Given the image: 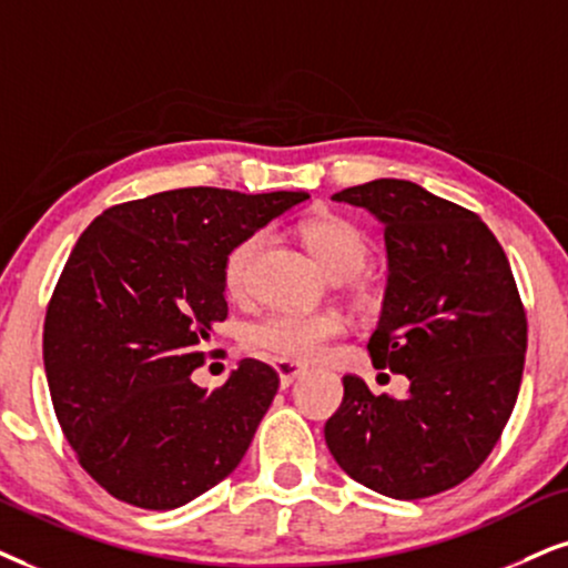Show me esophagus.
<instances>
[{
    "label": "esophagus",
    "instance_id": "34e87169",
    "mask_svg": "<svg viewBox=\"0 0 568 568\" xmlns=\"http://www.w3.org/2000/svg\"><path fill=\"white\" fill-rule=\"evenodd\" d=\"M275 372L280 375V385L288 387L293 379L306 375V367H304V364H298V362H283V358H280V362H275Z\"/></svg>",
    "mask_w": 568,
    "mask_h": 568
}]
</instances>
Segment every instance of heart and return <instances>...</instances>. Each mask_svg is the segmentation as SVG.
Instances as JSON below:
<instances>
[{"label": "heart", "mask_w": 568, "mask_h": 568, "mask_svg": "<svg viewBox=\"0 0 568 568\" xmlns=\"http://www.w3.org/2000/svg\"><path fill=\"white\" fill-rule=\"evenodd\" d=\"M301 241L312 251L314 260L329 277L346 280L364 270L369 260V239L356 222L341 214L320 212L306 217L298 225ZM264 233H251L241 239L225 254L222 262V285L227 296L243 298L248 293L251 264L260 254ZM346 329V322L337 312H298L283 308L256 322L248 333V346L270 358L283 362H312L325 351L327 341H333Z\"/></svg>", "instance_id": "heart-1"}]
</instances>
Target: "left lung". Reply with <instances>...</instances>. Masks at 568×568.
<instances>
[{"instance_id":"obj_1","label":"left lung","mask_w":568,"mask_h":568,"mask_svg":"<svg viewBox=\"0 0 568 568\" xmlns=\"http://www.w3.org/2000/svg\"><path fill=\"white\" fill-rule=\"evenodd\" d=\"M385 225L387 288L369 356L408 377L375 396L343 377L325 440L343 471L387 498L450 490L479 469L519 396L527 314L504 248L475 212L412 181L379 178L335 193Z\"/></svg>"}]
</instances>
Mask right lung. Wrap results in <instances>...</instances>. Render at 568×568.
<instances>
[{"mask_svg": "<svg viewBox=\"0 0 568 568\" xmlns=\"http://www.w3.org/2000/svg\"><path fill=\"white\" fill-rule=\"evenodd\" d=\"M306 199L162 191L110 206L70 251L47 306V379L78 462L118 500L170 511L241 464L277 372L243 358L212 393L191 372L227 317L225 254Z\"/></svg>", "mask_w": 568, "mask_h": 568, "instance_id": "1", "label": "right lung"}]
</instances>
